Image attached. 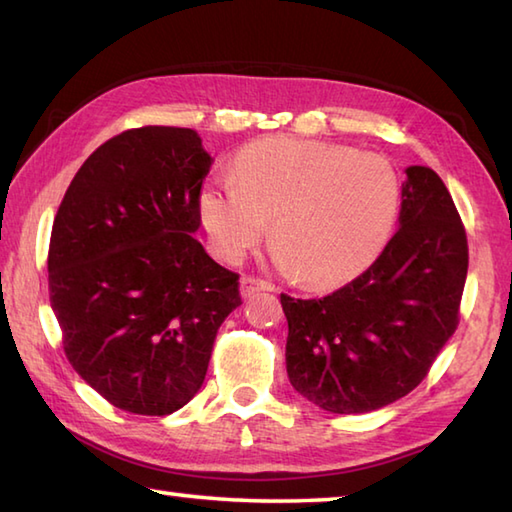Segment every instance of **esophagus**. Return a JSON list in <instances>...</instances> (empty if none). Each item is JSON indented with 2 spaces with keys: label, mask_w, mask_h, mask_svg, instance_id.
Segmentation results:
<instances>
[{
  "label": "esophagus",
  "mask_w": 512,
  "mask_h": 512,
  "mask_svg": "<svg viewBox=\"0 0 512 512\" xmlns=\"http://www.w3.org/2000/svg\"><path fill=\"white\" fill-rule=\"evenodd\" d=\"M239 288H242L244 299L253 297L255 293H259V290H273V286L264 282V279H257V277H242V284H239Z\"/></svg>",
  "instance_id": "esophagus-1"
}]
</instances>
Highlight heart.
<instances>
[{
    "label": "heart",
    "instance_id": "b5f03b06",
    "mask_svg": "<svg viewBox=\"0 0 512 512\" xmlns=\"http://www.w3.org/2000/svg\"><path fill=\"white\" fill-rule=\"evenodd\" d=\"M397 208L399 182L384 157L290 137L250 144L233 182L208 184L199 197L219 255L244 259L273 219L279 266L308 286L344 284L373 264Z\"/></svg>",
    "mask_w": 512,
    "mask_h": 512
}]
</instances>
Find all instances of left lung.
Masks as SVG:
<instances>
[{
	"mask_svg": "<svg viewBox=\"0 0 512 512\" xmlns=\"http://www.w3.org/2000/svg\"><path fill=\"white\" fill-rule=\"evenodd\" d=\"M466 273L453 197L433 168L408 166L399 230L373 266L322 299L282 295L290 384L335 415L397 402L453 337Z\"/></svg>",
	"mask_w": 512,
	"mask_h": 512,
	"instance_id": "obj_1",
	"label": "left lung"
}]
</instances>
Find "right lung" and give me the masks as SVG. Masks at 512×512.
Instances as JSON below:
<instances>
[{
  "mask_svg": "<svg viewBox=\"0 0 512 512\" xmlns=\"http://www.w3.org/2000/svg\"><path fill=\"white\" fill-rule=\"evenodd\" d=\"M213 166L193 128L108 139L70 182L48 248L50 306L77 375L135 415H170L202 388L239 275L193 233Z\"/></svg>",
  "mask_w": 512,
  "mask_h": 512,
  "instance_id": "add662e5",
  "label": "right lung"
}]
</instances>
